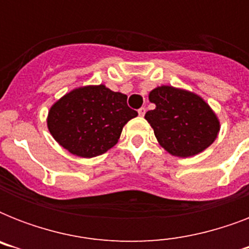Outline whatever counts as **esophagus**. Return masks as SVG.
Returning <instances> with one entry per match:
<instances>
[{
    "label": "esophagus",
    "mask_w": 249,
    "mask_h": 249,
    "mask_svg": "<svg viewBox=\"0 0 249 249\" xmlns=\"http://www.w3.org/2000/svg\"><path fill=\"white\" fill-rule=\"evenodd\" d=\"M144 113H146V108H144V107H141V108L138 109V115H140V116L143 117V116H144Z\"/></svg>",
    "instance_id": "esophagus-1"
}]
</instances>
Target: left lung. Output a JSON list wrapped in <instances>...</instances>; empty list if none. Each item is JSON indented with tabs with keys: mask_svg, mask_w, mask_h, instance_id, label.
<instances>
[{
	"mask_svg": "<svg viewBox=\"0 0 249 249\" xmlns=\"http://www.w3.org/2000/svg\"><path fill=\"white\" fill-rule=\"evenodd\" d=\"M148 99L155 108L144 119L166 151L189 158L204 151L217 138L220 123L211 107L199 95L173 86H159Z\"/></svg>",
	"mask_w": 249,
	"mask_h": 249,
	"instance_id": "1",
	"label": "left lung"
}]
</instances>
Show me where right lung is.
<instances>
[{
  "label": "right lung",
  "mask_w": 249,
  "mask_h": 249,
  "mask_svg": "<svg viewBox=\"0 0 249 249\" xmlns=\"http://www.w3.org/2000/svg\"><path fill=\"white\" fill-rule=\"evenodd\" d=\"M125 94L105 85L70 91L49 111L48 128L54 140L76 156L94 158L113 147L121 130L138 115Z\"/></svg>",
  "instance_id": "right-lung-1"
}]
</instances>
